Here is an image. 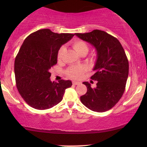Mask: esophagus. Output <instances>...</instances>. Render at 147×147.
<instances>
[{
  "label": "esophagus",
  "instance_id": "obj_1",
  "mask_svg": "<svg viewBox=\"0 0 147 147\" xmlns=\"http://www.w3.org/2000/svg\"><path fill=\"white\" fill-rule=\"evenodd\" d=\"M80 84L81 82H75V81H73V82H72V84H73V85H79V84Z\"/></svg>",
  "mask_w": 147,
  "mask_h": 147
}]
</instances>
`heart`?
<instances>
[{
    "label": "heart",
    "instance_id": "b5f03b06",
    "mask_svg": "<svg viewBox=\"0 0 147 147\" xmlns=\"http://www.w3.org/2000/svg\"><path fill=\"white\" fill-rule=\"evenodd\" d=\"M72 47H73L74 50L79 55H81L82 53L87 54V52H88L89 50L88 45L85 41H82V40H75L72 43ZM64 49H65L64 47H61L59 50L58 53H57V59H58V61L61 60V59ZM84 71H85V68L83 66H81V65L71 66L66 70V75L69 77H70V78L77 79L81 78V77L84 74Z\"/></svg>",
    "mask_w": 147,
    "mask_h": 147
}]
</instances>
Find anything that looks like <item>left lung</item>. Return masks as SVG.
I'll return each instance as SVG.
<instances>
[{
	"instance_id": "8db88e82",
	"label": "left lung",
	"mask_w": 147,
	"mask_h": 147,
	"mask_svg": "<svg viewBox=\"0 0 147 147\" xmlns=\"http://www.w3.org/2000/svg\"><path fill=\"white\" fill-rule=\"evenodd\" d=\"M75 35L93 45L97 56L95 73L90 77L97 81V87L92 88L88 82H83L87 92L80 97L81 102L95 112L110 110L124 94L129 75V61L124 48L115 37L102 30Z\"/></svg>"
}]
</instances>
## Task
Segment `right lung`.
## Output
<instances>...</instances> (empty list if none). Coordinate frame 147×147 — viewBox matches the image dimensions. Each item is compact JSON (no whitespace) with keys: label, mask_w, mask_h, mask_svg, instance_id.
Here are the masks:
<instances>
[{"label":"right lung","mask_w":147,"mask_h":147,"mask_svg":"<svg viewBox=\"0 0 147 147\" xmlns=\"http://www.w3.org/2000/svg\"><path fill=\"white\" fill-rule=\"evenodd\" d=\"M74 36L43 29L32 33L23 41L15 59V79L20 95L31 107L50 109L62 100L65 89L71 87L70 80L52 82L49 70L57 63L61 46Z\"/></svg>","instance_id":"right-lung-1"}]
</instances>
